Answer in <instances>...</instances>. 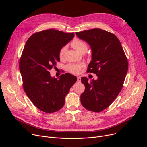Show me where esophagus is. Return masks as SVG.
<instances>
[{"label":"esophagus","instance_id":"34e87169","mask_svg":"<svg viewBox=\"0 0 147 147\" xmlns=\"http://www.w3.org/2000/svg\"><path fill=\"white\" fill-rule=\"evenodd\" d=\"M77 82H80L81 81V77H77Z\"/></svg>","mask_w":147,"mask_h":147}]
</instances>
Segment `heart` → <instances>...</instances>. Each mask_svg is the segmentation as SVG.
Segmentation results:
<instances>
[{"instance_id": "1", "label": "heart", "mask_w": 147, "mask_h": 147, "mask_svg": "<svg viewBox=\"0 0 147 147\" xmlns=\"http://www.w3.org/2000/svg\"><path fill=\"white\" fill-rule=\"evenodd\" d=\"M72 47L76 49L77 51H78L81 53H85L87 49L88 46L87 44L84 41L82 40L81 39L76 38L74 39V40L72 41L71 42ZM66 51V47H63L60 51H59V57L60 58L63 57L65 52ZM85 66L84 63H71L68 65L66 66L67 70L73 74H78L81 69Z\"/></svg>"}]
</instances>
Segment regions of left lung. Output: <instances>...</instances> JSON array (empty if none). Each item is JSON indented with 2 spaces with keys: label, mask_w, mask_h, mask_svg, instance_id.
<instances>
[{
  "label": "left lung",
  "mask_w": 147,
  "mask_h": 147,
  "mask_svg": "<svg viewBox=\"0 0 147 147\" xmlns=\"http://www.w3.org/2000/svg\"><path fill=\"white\" fill-rule=\"evenodd\" d=\"M76 34L91 46L92 60L87 71L98 77L90 82L87 77H81L86 88L81 95V103L88 111L100 112L109 107L121 91L128 60L120 40L112 33L94 28Z\"/></svg>",
  "instance_id": "left-lung-1"
}]
</instances>
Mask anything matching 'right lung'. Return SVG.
<instances>
[{
  "mask_svg": "<svg viewBox=\"0 0 147 147\" xmlns=\"http://www.w3.org/2000/svg\"><path fill=\"white\" fill-rule=\"evenodd\" d=\"M74 36V32L53 29L41 31L33 34L24 47L19 62L23 89L32 103L44 112L53 113L62 108L66 95L77 81L69 73L57 79L49 72L60 61V49Z\"/></svg>",
  "mask_w": 147,
  "mask_h": 147,
  "instance_id": "add662e5",
  "label": "right lung"
}]
</instances>
